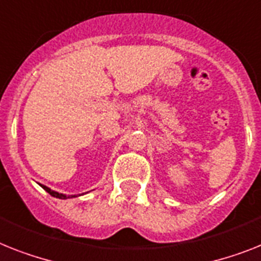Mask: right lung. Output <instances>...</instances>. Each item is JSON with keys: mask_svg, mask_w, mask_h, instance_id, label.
Returning <instances> with one entry per match:
<instances>
[{"mask_svg": "<svg viewBox=\"0 0 261 261\" xmlns=\"http://www.w3.org/2000/svg\"><path fill=\"white\" fill-rule=\"evenodd\" d=\"M41 185V184H40ZM42 188L46 191V192L49 193V195H51L53 197H57V199H69V196L66 195H62V193H58V192H55V191H51L50 188H48V187H45V185H41ZM70 197H73V196H70Z\"/></svg>", "mask_w": 261, "mask_h": 261, "instance_id": "add662e5", "label": "right lung"}]
</instances>
